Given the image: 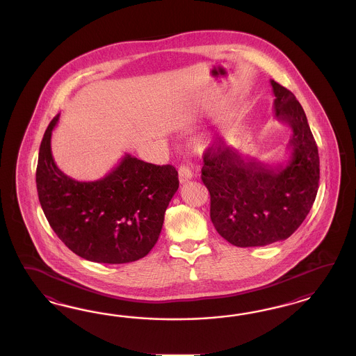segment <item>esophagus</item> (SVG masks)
Wrapping results in <instances>:
<instances>
[{"mask_svg": "<svg viewBox=\"0 0 356 356\" xmlns=\"http://www.w3.org/2000/svg\"><path fill=\"white\" fill-rule=\"evenodd\" d=\"M192 176H193L192 170L188 165L181 164L180 168H179V180H180V183L184 184L189 181L192 179Z\"/></svg>", "mask_w": 356, "mask_h": 356, "instance_id": "34e87169", "label": "esophagus"}]
</instances>
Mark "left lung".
<instances>
[{
    "label": "left lung",
    "mask_w": 356,
    "mask_h": 356,
    "mask_svg": "<svg viewBox=\"0 0 356 356\" xmlns=\"http://www.w3.org/2000/svg\"><path fill=\"white\" fill-rule=\"evenodd\" d=\"M275 119L290 125L291 158L271 167L243 158L234 147L204 152L202 181L210 193V218L218 234L236 247H264L291 236L312 209L320 181L316 140L300 103L275 81Z\"/></svg>",
    "instance_id": "8db88e82"
}]
</instances>
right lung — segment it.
<instances>
[{
    "instance_id": "right-lung-1",
    "label": "right lung",
    "mask_w": 356,
    "mask_h": 356,
    "mask_svg": "<svg viewBox=\"0 0 356 356\" xmlns=\"http://www.w3.org/2000/svg\"><path fill=\"white\" fill-rule=\"evenodd\" d=\"M58 118L44 133L36 168L38 195L49 226L67 248L92 262L145 257L158 241L165 209L179 189L176 168L127 154L106 177L76 181L58 170L52 156Z\"/></svg>"
}]
</instances>
